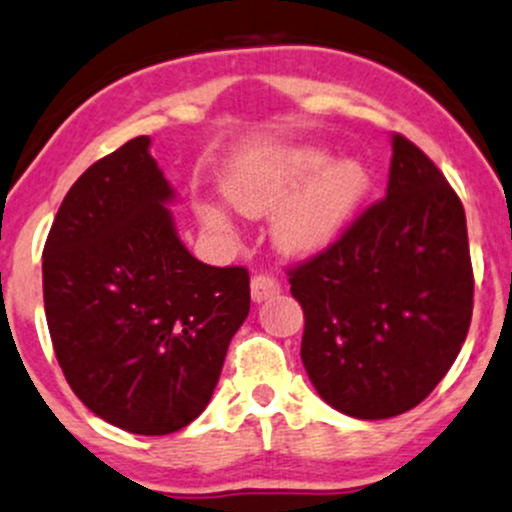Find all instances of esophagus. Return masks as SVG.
<instances>
[{
  "label": "esophagus",
  "mask_w": 512,
  "mask_h": 512,
  "mask_svg": "<svg viewBox=\"0 0 512 512\" xmlns=\"http://www.w3.org/2000/svg\"><path fill=\"white\" fill-rule=\"evenodd\" d=\"M278 293H280V283L273 276H266V273H256V276L251 278V298H254V302L276 298Z\"/></svg>",
  "instance_id": "obj_1"
}]
</instances>
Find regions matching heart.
Wrapping results in <instances>:
<instances>
[{"label": "heart", "instance_id": "obj_1", "mask_svg": "<svg viewBox=\"0 0 512 512\" xmlns=\"http://www.w3.org/2000/svg\"><path fill=\"white\" fill-rule=\"evenodd\" d=\"M307 182L306 186L304 183ZM306 190L293 203L287 200L301 185ZM368 190L366 170L356 161L327 163L322 148H298L285 153L256 173L234 175L224 185L229 202L249 217L276 212V241L290 254H310L344 232L364 202ZM202 222L217 232H227L229 219L219 207H202Z\"/></svg>", "mask_w": 512, "mask_h": 512}]
</instances>
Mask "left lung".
Listing matches in <instances>:
<instances>
[{
  "instance_id": "left-lung-1",
  "label": "left lung",
  "mask_w": 512,
  "mask_h": 512,
  "mask_svg": "<svg viewBox=\"0 0 512 512\" xmlns=\"http://www.w3.org/2000/svg\"><path fill=\"white\" fill-rule=\"evenodd\" d=\"M305 315L300 356L324 403L359 420L420 405L459 356L474 310L466 214L403 134L386 197L288 271Z\"/></svg>"
}]
</instances>
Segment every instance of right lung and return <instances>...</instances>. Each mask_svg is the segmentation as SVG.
<instances>
[{
	"label": "right lung",
	"mask_w": 512,
	"mask_h": 512,
	"mask_svg": "<svg viewBox=\"0 0 512 512\" xmlns=\"http://www.w3.org/2000/svg\"><path fill=\"white\" fill-rule=\"evenodd\" d=\"M148 144L126 141L68 190L43 246V305L73 393L153 437L207 408L251 293L246 268L207 266L178 239Z\"/></svg>",
	"instance_id": "1"
}]
</instances>
